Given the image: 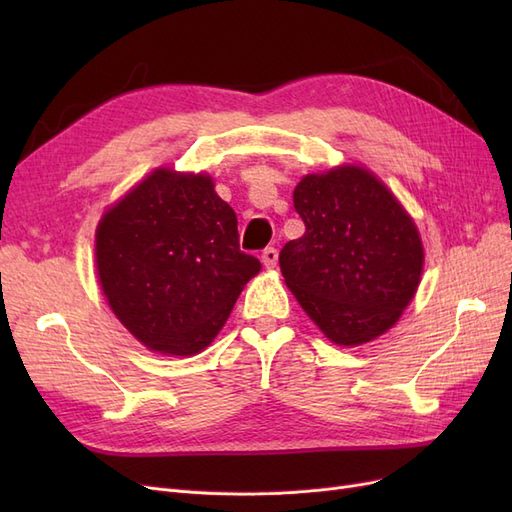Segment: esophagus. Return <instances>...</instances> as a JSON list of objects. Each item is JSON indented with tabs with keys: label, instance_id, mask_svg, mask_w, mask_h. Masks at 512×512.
<instances>
[{
	"label": "esophagus",
	"instance_id": "esophagus-1",
	"mask_svg": "<svg viewBox=\"0 0 512 512\" xmlns=\"http://www.w3.org/2000/svg\"><path fill=\"white\" fill-rule=\"evenodd\" d=\"M277 250L275 247H267V250H262V254H260V260H262V265H265L267 269H273L275 265H277Z\"/></svg>",
	"mask_w": 512,
	"mask_h": 512
}]
</instances>
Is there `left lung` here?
I'll list each match as a JSON object with an SVG mask.
<instances>
[{
    "mask_svg": "<svg viewBox=\"0 0 512 512\" xmlns=\"http://www.w3.org/2000/svg\"><path fill=\"white\" fill-rule=\"evenodd\" d=\"M292 198L305 235L282 247L280 267L307 316L339 346L391 329L423 271L421 237L404 207L359 166L307 175Z\"/></svg>",
    "mask_w": 512,
    "mask_h": 512,
    "instance_id": "8db88e82",
    "label": "left lung"
}]
</instances>
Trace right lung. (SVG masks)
<instances>
[{"mask_svg": "<svg viewBox=\"0 0 512 512\" xmlns=\"http://www.w3.org/2000/svg\"><path fill=\"white\" fill-rule=\"evenodd\" d=\"M102 290L138 342L188 356L220 333L260 260L241 252L237 215L211 177L158 168L104 213Z\"/></svg>", "mask_w": 512, "mask_h": 512, "instance_id": "1", "label": "right lung"}]
</instances>
